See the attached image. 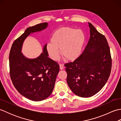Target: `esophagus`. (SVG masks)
I'll list each match as a JSON object with an SVG mask.
<instances>
[{"mask_svg": "<svg viewBox=\"0 0 121 121\" xmlns=\"http://www.w3.org/2000/svg\"><path fill=\"white\" fill-rule=\"evenodd\" d=\"M59 66H60V70H63V68H64V66L62 65H61V64H60L59 65Z\"/></svg>", "mask_w": 121, "mask_h": 121, "instance_id": "1", "label": "esophagus"}]
</instances>
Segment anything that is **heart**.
<instances>
[{"label": "heart", "instance_id": "heart-1", "mask_svg": "<svg viewBox=\"0 0 121 121\" xmlns=\"http://www.w3.org/2000/svg\"><path fill=\"white\" fill-rule=\"evenodd\" d=\"M85 41L83 30L71 27H62L56 30L51 38V43L46 45L49 56L53 60L59 58V50L61 55L68 60H74L82 53Z\"/></svg>", "mask_w": 121, "mask_h": 121}]
</instances>
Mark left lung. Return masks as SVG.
<instances>
[{
  "label": "left lung",
  "instance_id": "1",
  "mask_svg": "<svg viewBox=\"0 0 121 121\" xmlns=\"http://www.w3.org/2000/svg\"><path fill=\"white\" fill-rule=\"evenodd\" d=\"M90 38L83 52L73 62L66 63L67 83L74 94L88 98L98 92L110 75L112 60L104 36L91 23Z\"/></svg>",
  "mask_w": 121,
  "mask_h": 121
}]
</instances>
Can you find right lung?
<instances>
[{
  "mask_svg": "<svg viewBox=\"0 0 121 121\" xmlns=\"http://www.w3.org/2000/svg\"><path fill=\"white\" fill-rule=\"evenodd\" d=\"M48 25V23H43L27 28L13 43L9 54L10 75L13 84L22 96L35 101L44 100L52 93L59 65L48 57L47 44L40 56L34 59L24 56L22 48L28 36L46 29Z\"/></svg>",
  "mask_w": 121,
  "mask_h": 121,
  "instance_id": "add662e5",
  "label": "right lung"
}]
</instances>
